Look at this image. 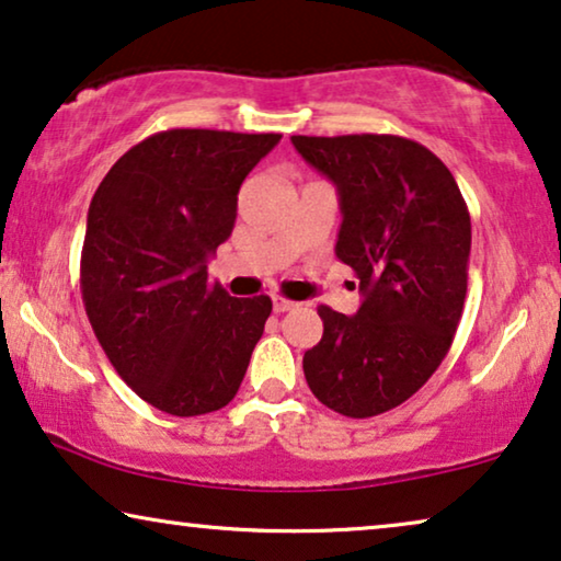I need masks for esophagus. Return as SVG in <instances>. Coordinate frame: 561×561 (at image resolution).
Here are the masks:
<instances>
[{"instance_id": "34e87169", "label": "esophagus", "mask_w": 561, "mask_h": 561, "mask_svg": "<svg viewBox=\"0 0 561 561\" xmlns=\"http://www.w3.org/2000/svg\"><path fill=\"white\" fill-rule=\"evenodd\" d=\"M296 301H288V298H283V296H275L273 298V309L278 311V313H283V311H290V309H296Z\"/></svg>"}]
</instances>
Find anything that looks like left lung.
Masks as SVG:
<instances>
[{"mask_svg":"<svg viewBox=\"0 0 561 561\" xmlns=\"http://www.w3.org/2000/svg\"><path fill=\"white\" fill-rule=\"evenodd\" d=\"M340 194L336 257L359 278L355 317L319 306L324 334L304 355L311 393L350 419L386 413L447 357L462 319L470 211L455 175L398 135L290 137Z\"/></svg>","mask_w":561,"mask_h":561,"instance_id":"obj_1","label":"left lung"}]
</instances>
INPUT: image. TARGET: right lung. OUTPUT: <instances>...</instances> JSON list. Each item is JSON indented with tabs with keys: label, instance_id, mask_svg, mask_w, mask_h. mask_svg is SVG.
Instances as JSON below:
<instances>
[{
	"label": "right lung",
	"instance_id": "obj_1",
	"mask_svg": "<svg viewBox=\"0 0 561 561\" xmlns=\"http://www.w3.org/2000/svg\"><path fill=\"white\" fill-rule=\"evenodd\" d=\"M280 135L165 129L129 148L91 198L81 294L99 344L142 401L171 416L225 409L273 311L209 286L237 194Z\"/></svg>",
	"mask_w": 561,
	"mask_h": 561
}]
</instances>
